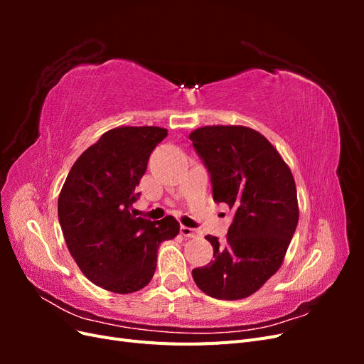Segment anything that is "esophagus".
<instances>
[{"label":"esophagus","mask_w":364,"mask_h":364,"mask_svg":"<svg viewBox=\"0 0 364 364\" xmlns=\"http://www.w3.org/2000/svg\"><path fill=\"white\" fill-rule=\"evenodd\" d=\"M181 234L183 237H188V238H194V237H199V232H197L196 229L188 228V226H181Z\"/></svg>","instance_id":"34e87169"}]
</instances>
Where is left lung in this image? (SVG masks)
Listing matches in <instances>:
<instances>
[{
  "label": "left lung",
  "instance_id": "left-lung-1",
  "mask_svg": "<svg viewBox=\"0 0 364 364\" xmlns=\"http://www.w3.org/2000/svg\"><path fill=\"white\" fill-rule=\"evenodd\" d=\"M190 139L211 174L214 200L235 214L225 243L205 237L214 259L193 270L194 282L215 299H245L282 266L299 220L294 178L270 141L250 127L203 126Z\"/></svg>",
  "mask_w": 364,
  "mask_h": 364
}]
</instances>
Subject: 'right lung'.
Returning a JSON list of instances; mask_svg holds the SVG:
<instances>
[{
	"instance_id": "obj_1",
	"label": "right lung",
	"mask_w": 364,
	"mask_h": 364,
	"mask_svg": "<svg viewBox=\"0 0 364 364\" xmlns=\"http://www.w3.org/2000/svg\"><path fill=\"white\" fill-rule=\"evenodd\" d=\"M167 136L156 126L107 130L71 167L58 213L71 257L85 277L107 291L135 293L151 281L159 245L179 234L173 215L136 217L135 188L150 153Z\"/></svg>"
}]
</instances>
